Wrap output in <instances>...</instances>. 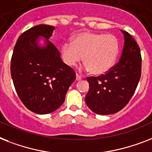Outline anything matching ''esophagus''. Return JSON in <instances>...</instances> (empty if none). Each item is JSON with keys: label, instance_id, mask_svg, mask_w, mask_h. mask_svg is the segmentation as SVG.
Here are the masks:
<instances>
[{"label": "esophagus", "instance_id": "1", "mask_svg": "<svg viewBox=\"0 0 152 152\" xmlns=\"http://www.w3.org/2000/svg\"><path fill=\"white\" fill-rule=\"evenodd\" d=\"M81 79H82V78H81V76H79L78 74H76V80H77V81H79V80H80Z\"/></svg>", "mask_w": 152, "mask_h": 152}]
</instances>
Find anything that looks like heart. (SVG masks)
<instances>
[{
    "instance_id": "1",
    "label": "heart",
    "mask_w": 152,
    "mask_h": 152,
    "mask_svg": "<svg viewBox=\"0 0 152 152\" xmlns=\"http://www.w3.org/2000/svg\"><path fill=\"white\" fill-rule=\"evenodd\" d=\"M119 40L113 34L85 31L65 42L61 47V58L68 66H75L83 60L86 71L102 75L112 69L118 56Z\"/></svg>"
}]
</instances>
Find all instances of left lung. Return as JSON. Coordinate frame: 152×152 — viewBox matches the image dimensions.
I'll use <instances>...</instances> for the list:
<instances>
[{
  "mask_svg": "<svg viewBox=\"0 0 152 152\" xmlns=\"http://www.w3.org/2000/svg\"><path fill=\"white\" fill-rule=\"evenodd\" d=\"M121 32L124 35V46L119 62L104 75L87 78L90 89L85 102L96 114H114L123 109L134 95L140 80V48L129 33Z\"/></svg>",
  "mask_w": 152,
  "mask_h": 152,
  "instance_id": "8db88e82",
  "label": "left lung"
}]
</instances>
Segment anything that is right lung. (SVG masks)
I'll return each instance as SVG.
<instances>
[{"label": "right lung", "mask_w": 152, "mask_h": 152, "mask_svg": "<svg viewBox=\"0 0 152 152\" xmlns=\"http://www.w3.org/2000/svg\"><path fill=\"white\" fill-rule=\"evenodd\" d=\"M55 27L38 25L22 33L11 61V74L17 94L29 110L48 114L63 104L70 85L76 80L72 68L64 63L50 40ZM39 36L46 39L44 47Z\"/></svg>", "instance_id": "obj_1"}]
</instances>
